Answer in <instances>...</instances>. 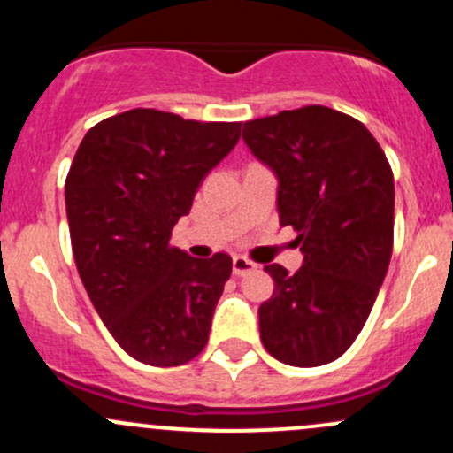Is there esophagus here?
<instances>
[{
  "mask_svg": "<svg viewBox=\"0 0 453 453\" xmlns=\"http://www.w3.org/2000/svg\"><path fill=\"white\" fill-rule=\"evenodd\" d=\"M256 267H258V265L252 263L250 258H245V256H234V258H232V272H234L236 276H245V273L254 272Z\"/></svg>",
  "mask_w": 453,
  "mask_h": 453,
  "instance_id": "1",
  "label": "esophagus"
}]
</instances>
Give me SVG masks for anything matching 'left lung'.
<instances>
[{"label":"left lung","mask_w":453,"mask_h":453,"mask_svg":"<svg viewBox=\"0 0 453 453\" xmlns=\"http://www.w3.org/2000/svg\"><path fill=\"white\" fill-rule=\"evenodd\" d=\"M243 140L278 180L280 226L298 232L296 273L272 263L258 307L260 342L282 364L335 362L366 324L386 278L395 180L379 142L355 118L311 107L245 122Z\"/></svg>","instance_id":"left-lung-1"}]
</instances>
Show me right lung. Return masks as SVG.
<instances>
[{
	"label": "right lung",
	"mask_w": 453,
	"mask_h": 453,
	"mask_svg": "<svg viewBox=\"0 0 453 453\" xmlns=\"http://www.w3.org/2000/svg\"><path fill=\"white\" fill-rule=\"evenodd\" d=\"M239 138L241 122L131 109L76 150L65 181L76 267L113 340L142 364L181 366L208 344L232 258H193L171 232Z\"/></svg>",
	"instance_id": "right-lung-1"
}]
</instances>
